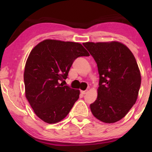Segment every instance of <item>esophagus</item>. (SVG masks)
I'll return each mask as SVG.
<instances>
[{
    "mask_svg": "<svg viewBox=\"0 0 152 152\" xmlns=\"http://www.w3.org/2000/svg\"><path fill=\"white\" fill-rule=\"evenodd\" d=\"M87 91H88V90H86V91H81V93H82V94L85 95V94H86V93H87Z\"/></svg>",
    "mask_w": 152,
    "mask_h": 152,
    "instance_id": "34e87169",
    "label": "esophagus"
}]
</instances>
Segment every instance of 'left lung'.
I'll use <instances>...</instances> for the list:
<instances>
[{"label":"left lung","instance_id":"obj_1","mask_svg":"<svg viewBox=\"0 0 152 152\" xmlns=\"http://www.w3.org/2000/svg\"><path fill=\"white\" fill-rule=\"evenodd\" d=\"M95 59L99 75L97 97L90 107L105 123H114L135 104L141 84L136 60L126 45L117 41L83 43Z\"/></svg>","mask_w":152,"mask_h":152}]
</instances>
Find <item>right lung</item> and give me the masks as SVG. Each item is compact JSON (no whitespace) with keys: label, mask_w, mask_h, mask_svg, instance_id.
Here are the masks:
<instances>
[{"label":"right lung","mask_w":152,"mask_h":152,"mask_svg":"<svg viewBox=\"0 0 152 152\" xmlns=\"http://www.w3.org/2000/svg\"><path fill=\"white\" fill-rule=\"evenodd\" d=\"M89 56L82 44L46 39L32 50L24 71L26 97L38 117L49 124L66 118L80 91L64 86L72 63Z\"/></svg>","instance_id":"obj_1"}]
</instances>
